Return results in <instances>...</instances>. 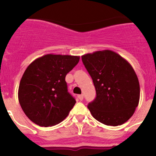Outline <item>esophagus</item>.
I'll use <instances>...</instances> for the list:
<instances>
[{
	"label": "esophagus",
	"instance_id": "obj_1",
	"mask_svg": "<svg viewBox=\"0 0 156 156\" xmlns=\"http://www.w3.org/2000/svg\"><path fill=\"white\" fill-rule=\"evenodd\" d=\"M78 98H79L80 100L82 101L83 99V94H80V95H78Z\"/></svg>",
	"mask_w": 156,
	"mask_h": 156
}]
</instances>
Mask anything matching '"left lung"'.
Instances as JSON below:
<instances>
[{"instance_id": "8db88e82", "label": "left lung", "mask_w": 156, "mask_h": 156, "mask_svg": "<svg viewBox=\"0 0 156 156\" xmlns=\"http://www.w3.org/2000/svg\"><path fill=\"white\" fill-rule=\"evenodd\" d=\"M81 58L97 94L87 105L91 115L107 126L126 122L134 113L140 99L138 78L131 65L110 50L86 54Z\"/></svg>"}]
</instances>
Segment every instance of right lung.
I'll return each mask as SVG.
<instances>
[{
    "mask_svg": "<svg viewBox=\"0 0 156 156\" xmlns=\"http://www.w3.org/2000/svg\"><path fill=\"white\" fill-rule=\"evenodd\" d=\"M80 56L45 55L26 69L19 87V104L29 119L41 126L64 120L76 100L68 92L66 76L79 62Z\"/></svg>",
    "mask_w": 156,
    "mask_h": 156,
    "instance_id": "right-lung-1",
    "label": "right lung"
}]
</instances>
